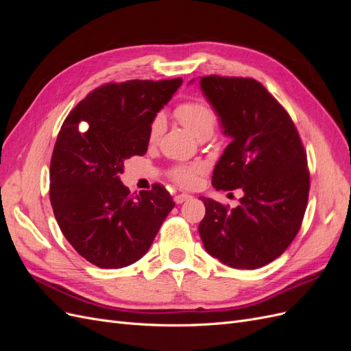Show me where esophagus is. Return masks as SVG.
<instances>
[{"mask_svg":"<svg viewBox=\"0 0 351 351\" xmlns=\"http://www.w3.org/2000/svg\"><path fill=\"white\" fill-rule=\"evenodd\" d=\"M190 197V195H186V193H182V195H177L176 197H174V200H176V204H183V202H186V200H189Z\"/></svg>","mask_w":351,"mask_h":351,"instance_id":"esophagus-1","label":"esophagus"}]
</instances>
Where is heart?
<instances>
[{"mask_svg": "<svg viewBox=\"0 0 351 351\" xmlns=\"http://www.w3.org/2000/svg\"><path fill=\"white\" fill-rule=\"evenodd\" d=\"M176 115L178 121L182 123L186 129L192 133L199 141H206L214 134L218 115L214 108L205 101H189L180 104ZM165 117L164 114H156L149 127V141L155 142L161 133L164 132ZM200 167H177L173 171V178L182 186H192L195 183L196 174L199 173Z\"/></svg>", "mask_w": 351, "mask_h": 351, "instance_id": "b5f03b06", "label": "heart"}]
</instances>
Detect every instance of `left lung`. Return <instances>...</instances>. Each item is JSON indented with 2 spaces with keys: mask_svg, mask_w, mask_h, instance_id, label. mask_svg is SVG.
<instances>
[{
  "mask_svg": "<svg viewBox=\"0 0 351 351\" xmlns=\"http://www.w3.org/2000/svg\"><path fill=\"white\" fill-rule=\"evenodd\" d=\"M199 83L231 139L212 186L243 192L232 209L202 199L206 214L199 234L210 256L256 269L277 259L300 230L309 196L304 147L290 115L259 82L205 76Z\"/></svg>",
  "mask_w": 351,
  "mask_h": 351,
  "instance_id": "8db88e82",
  "label": "left lung"
}]
</instances>
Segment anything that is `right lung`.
I'll return each mask as SVG.
<instances>
[{
  "instance_id": "obj_1",
  "label": "right lung",
  "mask_w": 351,
  "mask_h": 351,
  "mask_svg": "<svg viewBox=\"0 0 351 351\" xmlns=\"http://www.w3.org/2000/svg\"><path fill=\"white\" fill-rule=\"evenodd\" d=\"M182 83H107L61 125L49 167L51 205L74 250L99 268L119 269L139 261L176 205L159 184L130 195L120 174L125 159L146 154L154 117ZM82 122L87 123L84 131Z\"/></svg>"
}]
</instances>
